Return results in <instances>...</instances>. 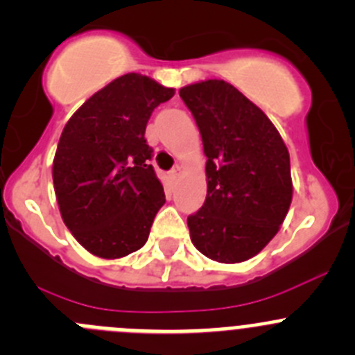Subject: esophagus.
<instances>
[{"label": "esophagus", "mask_w": 355, "mask_h": 355, "mask_svg": "<svg viewBox=\"0 0 355 355\" xmlns=\"http://www.w3.org/2000/svg\"><path fill=\"white\" fill-rule=\"evenodd\" d=\"M180 175H182V168L180 166L171 168V171H170V178H171V180H177V178L180 177Z\"/></svg>", "instance_id": "34e87169"}]
</instances>
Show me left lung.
<instances>
[{
  "label": "left lung",
  "instance_id": "obj_1",
  "mask_svg": "<svg viewBox=\"0 0 355 355\" xmlns=\"http://www.w3.org/2000/svg\"><path fill=\"white\" fill-rule=\"evenodd\" d=\"M207 155V200L187 226L194 247L218 263L261 252L293 200L289 150L270 119L236 87L207 80L180 89Z\"/></svg>",
  "mask_w": 355,
  "mask_h": 355
}]
</instances>
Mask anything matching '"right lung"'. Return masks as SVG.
<instances>
[{
    "instance_id": "obj_1",
    "label": "right lung",
    "mask_w": 355,
    "mask_h": 355,
    "mask_svg": "<svg viewBox=\"0 0 355 355\" xmlns=\"http://www.w3.org/2000/svg\"><path fill=\"white\" fill-rule=\"evenodd\" d=\"M173 89L128 73L96 92L62 129L52 178L66 227L89 252L117 259L141 248L164 189L145 128Z\"/></svg>"
}]
</instances>
